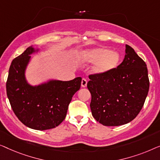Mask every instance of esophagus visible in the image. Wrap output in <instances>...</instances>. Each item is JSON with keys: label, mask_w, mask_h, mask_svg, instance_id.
I'll return each instance as SVG.
<instances>
[{"label": "esophagus", "mask_w": 160, "mask_h": 160, "mask_svg": "<svg viewBox=\"0 0 160 160\" xmlns=\"http://www.w3.org/2000/svg\"><path fill=\"white\" fill-rule=\"evenodd\" d=\"M81 86L82 88H85L87 86V80L84 78H82V81H81Z\"/></svg>", "instance_id": "esophagus-1"}]
</instances>
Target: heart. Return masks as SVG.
Wrapping results in <instances>:
<instances>
[{
    "instance_id": "obj_1",
    "label": "heart",
    "mask_w": 160,
    "mask_h": 160,
    "mask_svg": "<svg viewBox=\"0 0 160 160\" xmlns=\"http://www.w3.org/2000/svg\"><path fill=\"white\" fill-rule=\"evenodd\" d=\"M121 59L118 51H109L106 48H94L83 51L78 58L82 64H95L91 72L102 75L109 73L118 67Z\"/></svg>"
}]
</instances>
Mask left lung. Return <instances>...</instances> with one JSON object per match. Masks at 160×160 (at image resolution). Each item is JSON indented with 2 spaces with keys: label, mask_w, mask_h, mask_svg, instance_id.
<instances>
[{
  "label": "left lung",
  "mask_w": 160,
  "mask_h": 160,
  "mask_svg": "<svg viewBox=\"0 0 160 160\" xmlns=\"http://www.w3.org/2000/svg\"><path fill=\"white\" fill-rule=\"evenodd\" d=\"M92 115L105 126L127 124L136 118L149 88L147 64L128 45L123 62L109 73L91 75Z\"/></svg>",
  "instance_id": "left-lung-1"
}]
</instances>
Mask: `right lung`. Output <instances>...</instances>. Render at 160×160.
Returning a JSON list of instances; mask_svg holds the SVG:
<instances>
[{"mask_svg":"<svg viewBox=\"0 0 160 160\" xmlns=\"http://www.w3.org/2000/svg\"><path fill=\"white\" fill-rule=\"evenodd\" d=\"M28 47L11 64L6 93L13 112L27 127L38 130L57 127L66 118L74 94L80 88L82 78L69 81L51 80L32 86L25 78L30 55L38 52Z\"/></svg>","mask_w":160,"mask_h":160,"instance_id":"right-lung-1","label":"right lung"}]
</instances>
